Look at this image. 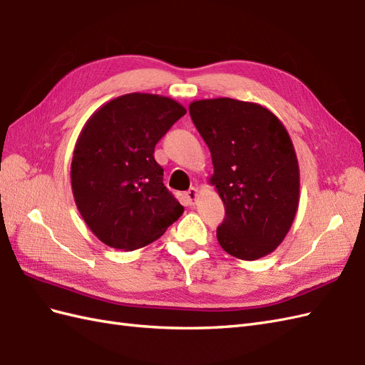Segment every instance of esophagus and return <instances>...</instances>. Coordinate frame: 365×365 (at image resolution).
I'll list each match as a JSON object with an SVG mask.
<instances>
[{
  "label": "esophagus",
  "instance_id": "34e87169",
  "mask_svg": "<svg viewBox=\"0 0 365 365\" xmlns=\"http://www.w3.org/2000/svg\"><path fill=\"white\" fill-rule=\"evenodd\" d=\"M185 197H187V201L193 204L196 201V197H197V189H195V187H190V189L185 192Z\"/></svg>",
  "mask_w": 365,
  "mask_h": 365
}]
</instances>
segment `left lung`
<instances>
[{"label":"left lung","instance_id":"left-lung-1","mask_svg":"<svg viewBox=\"0 0 365 365\" xmlns=\"http://www.w3.org/2000/svg\"><path fill=\"white\" fill-rule=\"evenodd\" d=\"M189 111L212 153L210 182L225 205L219 245L242 260L267 256L288 235L300 200L288 130L269 109L228 97L196 101Z\"/></svg>","mask_w":365,"mask_h":365}]
</instances>
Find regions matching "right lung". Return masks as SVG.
<instances>
[{"label": "right lung", "mask_w": 365, "mask_h": 365, "mask_svg": "<svg viewBox=\"0 0 365 365\" xmlns=\"http://www.w3.org/2000/svg\"><path fill=\"white\" fill-rule=\"evenodd\" d=\"M185 113L173 98L130 93L88 118L73 153L71 187L86 225L108 247H146L182 215L153 152Z\"/></svg>", "instance_id": "1"}]
</instances>
